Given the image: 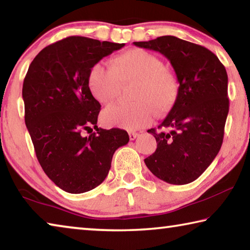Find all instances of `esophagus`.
Returning a JSON list of instances; mask_svg holds the SVG:
<instances>
[{
    "label": "esophagus",
    "mask_w": 250,
    "mask_h": 250,
    "mask_svg": "<svg viewBox=\"0 0 250 250\" xmlns=\"http://www.w3.org/2000/svg\"><path fill=\"white\" fill-rule=\"evenodd\" d=\"M139 135V133H135V132H132V131H130L129 132V139L131 141H133V140H135V139H137V137Z\"/></svg>",
    "instance_id": "1"
}]
</instances>
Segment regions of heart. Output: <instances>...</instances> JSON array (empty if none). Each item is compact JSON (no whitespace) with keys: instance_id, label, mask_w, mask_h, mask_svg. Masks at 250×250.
Returning a JSON list of instances; mask_svg holds the SVG:
<instances>
[{"instance_id":"heart-1","label":"heart","mask_w":250,"mask_h":250,"mask_svg":"<svg viewBox=\"0 0 250 250\" xmlns=\"http://www.w3.org/2000/svg\"><path fill=\"white\" fill-rule=\"evenodd\" d=\"M133 83V105H112L103 112L108 126L137 130L147 125L155 108L163 112L174 104L177 97L175 76L164 67L163 62L145 49L132 48L112 57L109 69L101 65L92 67L88 76V87L99 104L115 103L121 87Z\"/></svg>"}]
</instances>
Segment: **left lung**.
<instances>
[{"instance_id": "1", "label": "left lung", "mask_w": 250, "mask_h": 250, "mask_svg": "<svg viewBox=\"0 0 250 250\" xmlns=\"http://www.w3.org/2000/svg\"><path fill=\"white\" fill-rule=\"evenodd\" d=\"M133 44L166 56L180 83L175 103L159 130H147L158 146L145 160L146 166L167 183H191L221 150L229 110L225 67L209 49L175 36Z\"/></svg>"}]
</instances>
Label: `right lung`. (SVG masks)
Segmentation results:
<instances>
[{
    "mask_svg": "<svg viewBox=\"0 0 250 250\" xmlns=\"http://www.w3.org/2000/svg\"><path fill=\"white\" fill-rule=\"evenodd\" d=\"M124 46L66 37L42 49L25 76V125L37 160L46 175L67 193H84L103 183L113 153L129 142L125 130L97 126L101 105L88 87L92 67ZM91 126L97 133L83 137V131Z\"/></svg>",
    "mask_w": 250,
    "mask_h": 250,
    "instance_id": "1",
    "label": "right lung"
}]
</instances>
